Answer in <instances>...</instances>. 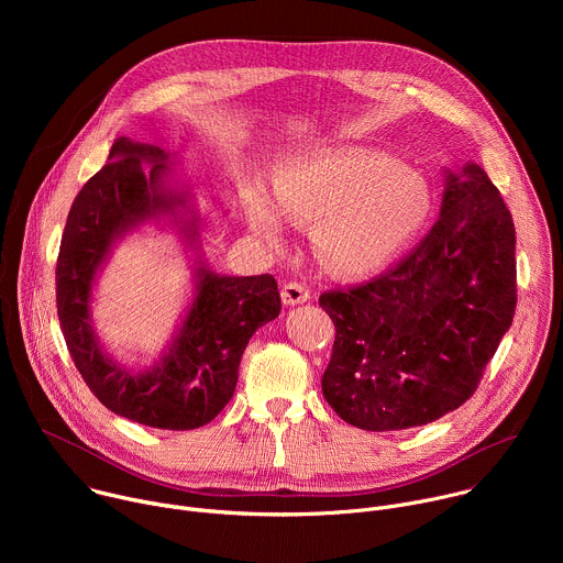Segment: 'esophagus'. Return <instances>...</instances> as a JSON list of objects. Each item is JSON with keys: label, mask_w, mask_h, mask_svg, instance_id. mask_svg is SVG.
I'll use <instances>...</instances> for the list:
<instances>
[{"label": "esophagus", "mask_w": 563, "mask_h": 563, "mask_svg": "<svg viewBox=\"0 0 563 563\" xmlns=\"http://www.w3.org/2000/svg\"><path fill=\"white\" fill-rule=\"evenodd\" d=\"M280 296H283L285 305L294 307V305H302V302L309 300V289L300 283H287V285H283Z\"/></svg>", "instance_id": "esophagus-1"}]
</instances>
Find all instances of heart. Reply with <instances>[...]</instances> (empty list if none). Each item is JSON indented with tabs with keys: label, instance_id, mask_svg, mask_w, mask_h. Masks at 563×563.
I'll use <instances>...</instances> for the list:
<instances>
[{
	"label": "heart",
	"instance_id": "obj_1",
	"mask_svg": "<svg viewBox=\"0 0 563 563\" xmlns=\"http://www.w3.org/2000/svg\"><path fill=\"white\" fill-rule=\"evenodd\" d=\"M274 199L276 206L258 180L243 185L254 233L280 250L283 217L311 227L320 265L343 278L387 267L421 233L432 211L428 183L383 153H294L274 169Z\"/></svg>",
	"mask_w": 563,
	"mask_h": 563
}]
</instances>
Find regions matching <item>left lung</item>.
I'll list each match as a JSON object with an SVG mask.
<instances>
[{
	"mask_svg": "<svg viewBox=\"0 0 563 563\" xmlns=\"http://www.w3.org/2000/svg\"><path fill=\"white\" fill-rule=\"evenodd\" d=\"M439 220L389 274L320 296L336 325L323 394L369 432L408 430L456 410L512 325V216L484 167H443Z\"/></svg>",
	"mask_w": 563,
	"mask_h": 563,
	"instance_id": "left-lung-1",
	"label": "left lung"
}]
</instances>
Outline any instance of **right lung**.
<instances>
[{
    "instance_id": "add662e5",
    "label": "right lung",
    "mask_w": 563,
    "mask_h": 563,
    "mask_svg": "<svg viewBox=\"0 0 563 563\" xmlns=\"http://www.w3.org/2000/svg\"><path fill=\"white\" fill-rule=\"evenodd\" d=\"M178 153L118 137L107 165L77 194L55 269L66 347L91 391L118 417L159 430L207 426L229 404L250 339L280 313L272 274L216 272L200 245L205 218ZM148 168V173L143 169ZM144 223L176 230L192 267V300L173 341L151 366L118 362L95 334L92 291L114 245Z\"/></svg>"
}]
</instances>
